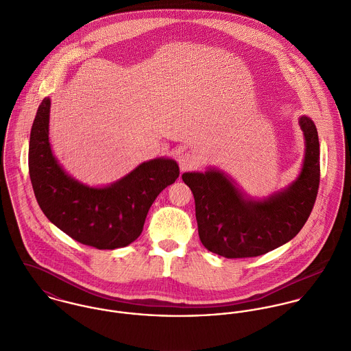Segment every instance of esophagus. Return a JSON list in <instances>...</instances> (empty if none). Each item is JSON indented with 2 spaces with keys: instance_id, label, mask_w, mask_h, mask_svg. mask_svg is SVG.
<instances>
[{
  "instance_id": "obj_1",
  "label": "esophagus",
  "mask_w": 351,
  "mask_h": 351,
  "mask_svg": "<svg viewBox=\"0 0 351 351\" xmlns=\"http://www.w3.org/2000/svg\"><path fill=\"white\" fill-rule=\"evenodd\" d=\"M178 165H180V169L181 171H186V170H191L193 167L197 166V156L189 151H185V152H181L178 155Z\"/></svg>"
}]
</instances>
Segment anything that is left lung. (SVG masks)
I'll return each mask as SVG.
<instances>
[{
	"label": "left lung",
	"instance_id": "obj_1",
	"mask_svg": "<svg viewBox=\"0 0 351 351\" xmlns=\"http://www.w3.org/2000/svg\"><path fill=\"white\" fill-rule=\"evenodd\" d=\"M305 154L298 178L266 199H251L223 170L188 171L182 181L196 202L201 243L226 258L258 256L293 239L308 220L320 181L319 136L308 116L299 119Z\"/></svg>",
	"mask_w": 351,
	"mask_h": 351
}]
</instances>
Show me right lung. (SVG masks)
Here are the masks:
<instances>
[{"label": "right lung", "mask_w": 351, "mask_h": 351, "mask_svg": "<svg viewBox=\"0 0 351 351\" xmlns=\"http://www.w3.org/2000/svg\"><path fill=\"white\" fill-rule=\"evenodd\" d=\"M51 101L38 108L28 166L35 197L52 224L74 241L99 250L132 243L143 231L156 196L180 176L171 158H155L105 186H89L64 171L50 145Z\"/></svg>", "instance_id": "add662e5"}]
</instances>
